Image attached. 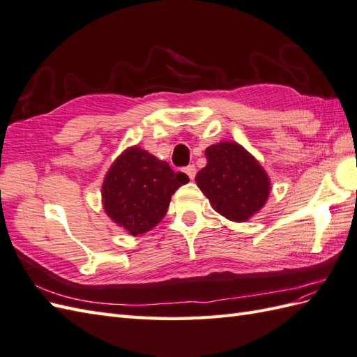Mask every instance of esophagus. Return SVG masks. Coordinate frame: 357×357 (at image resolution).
I'll use <instances>...</instances> for the list:
<instances>
[{"label": "esophagus", "mask_w": 357, "mask_h": 357, "mask_svg": "<svg viewBox=\"0 0 357 357\" xmlns=\"http://www.w3.org/2000/svg\"><path fill=\"white\" fill-rule=\"evenodd\" d=\"M185 172L188 174V177H189L190 180H194L195 174H197V168H195V165H189V167H186V168H185Z\"/></svg>", "instance_id": "obj_1"}]
</instances>
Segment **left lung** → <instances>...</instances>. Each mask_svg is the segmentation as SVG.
Segmentation results:
<instances>
[{
	"instance_id": "1",
	"label": "left lung",
	"mask_w": 357,
	"mask_h": 357,
	"mask_svg": "<svg viewBox=\"0 0 357 357\" xmlns=\"http://www.w3.org/2000/svg\"><path fill=\"white\" fill-rule=\"evenodd\" d=\"M206 159L195 181L216 212L245 222L265 206L269 177L244 146L227 141L215 144L206 149Z\"/></svg>"
}]
</instances>
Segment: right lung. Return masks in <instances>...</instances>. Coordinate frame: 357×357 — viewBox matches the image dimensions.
Here are the masks:
<instances>
[{"instance_id": "add662e5", "label": "right lung", "mask_w": 357, "mask_h": 357, "mask_svg": "<svg viewBox=\"0 0 357 357\" xmlns=\"http://www.w3.org/2000/svg\"><path fill=\"white\" fill-rule=\"evenodd\" d=\"M188 181L186 174L174 172L167 162L141 146H130L104 177V211L130 234H142L162 221L171 195Z\"/></svg>"}]
</instances>
